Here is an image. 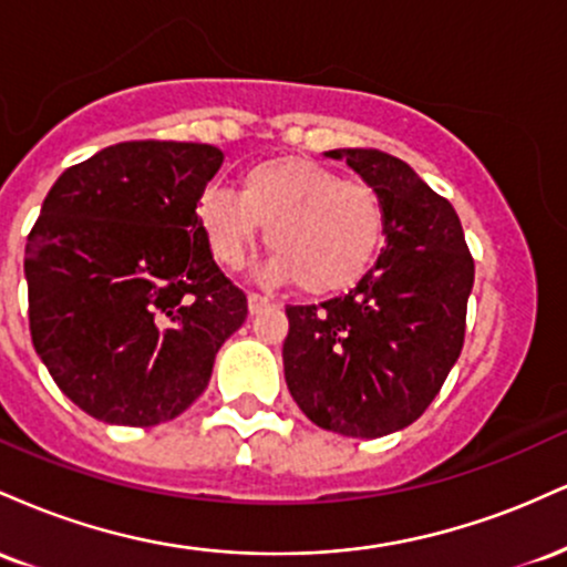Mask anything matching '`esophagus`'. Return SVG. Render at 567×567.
I'll list each match as a JSON object with an SVG mask.
<instances>
[{
  "instance_id": "1",
  "label": "esophagus",
  "mask_w": 567,
  "mask_h": 567,
  "mask_svg": "<svg viewBox=\"0 0 567 567\" xmlns=\"http://www.w3.org/2000/svg\"><path fill=\"white\" fill-rule=\"evenodd\" d=\"M266 306H271V298L258 296V292H250V296H247V309H250V315H258Z\"/></svg>"
}]
</instances>
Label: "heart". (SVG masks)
<instances>
[{
    "mask_svg": "<svg viewBox=\"0 0 567 567\" xmlns=\"http://www.w3.org/2000/svg\"><path fill=\"white\" fill-rule=\"evenodd\" d=\"M197 216L210 252L226 269L245 266L269 231L277 256L264 277L298 279L311 296L360 282L386 237V207L373 186L303 157L258 162L243 173L239 192L207 188Z\"/></svg>",
    "mask_w": 567,
    "mask_h": 567,
    "instance_id": "obj_1",
    "label": "heart"
}]
</instances>
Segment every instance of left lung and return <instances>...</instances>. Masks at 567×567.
I'll list each match as a JSON object with an SVG mask.
<instances>
[{"label":"left lung","instance_id":"1","mask_svg":"<svg viewBox=\"0 0 567 567\" xmlns=\"http://www.w3.org/2000/svg\"><path fill=\"white\" fill-rule=\"evenodd\" d=\"M379 192L386 247L360 282L288 306L285 381L306 419L343 437H383L424 415L458 360L474 258L458 213L379 148H336Z\"/></svg>","mask_w":567,"mask_h":567}]
</instances>
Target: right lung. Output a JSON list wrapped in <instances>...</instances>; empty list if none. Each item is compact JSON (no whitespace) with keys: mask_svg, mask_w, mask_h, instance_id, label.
<instances>
[{"mask_svg":"<svg viewBox=\"0 0 567 567\" xmlns=\"http://www.w3.org/2000/svg\"><path fill=\"white\" fill-rule=\"evenodd\" d=\"M210 143L125 141L61 173L25 243L29 330L97 421L157 426L205 392L245 292L213 261L197 202Z\"/></svg>","mask_w":567,"mask_h":567,"instance_id":"1","label":"right lung"}]
</instances>
